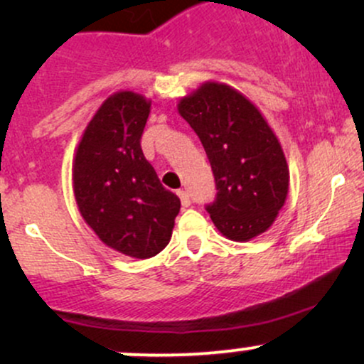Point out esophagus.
Returning a JSON list of instances; mask_svg holds the SVG:
<instances>
[{"instance_id": "1", "label": "esophagus", "mask_w": 364, "mask_h": 364, "mask_svg": "<svg viewBox=\"0 0 364 364\" xmlns=\"http://www.w3.org/2000/svg\"><path fill=\"white\" fill-rule=\"evenodd\" d=\"M178 196H179V198H181V205H183V207H190L191 200H190V195H188L186 191L179 190V191H178Z\"/></svg>"}]
</instances>
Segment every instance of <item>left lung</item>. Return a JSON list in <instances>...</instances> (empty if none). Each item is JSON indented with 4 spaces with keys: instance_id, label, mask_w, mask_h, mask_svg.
<instances>
[{
    "instance_id": "left-lung-1",
    "label": "left lung",
    "mask_w": 364,
    "mask_h": 364,
    "mask_svg": "<svg viewBox=\"0 0 364 364\" xmlns=\"http://www.w3.org/2000/svg\"><path fill=\"white\" fill-rule=\"evenodd\" d=\"M198 135L215 178L212 223L232 241H250L274 224L289 188V169L277 136L243 94L207 82L178 104Z\"/></svg>"
}]
</instances>
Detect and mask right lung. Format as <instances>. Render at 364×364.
Listing matches in <instances>:
<instances>
[{
	"instance_id": "add662e5",
	"label": "right lung",
	"mask_w": 364,
	"mask_h": 364,
	"mask_svg": "<svg viewBox=\"0 0 364 364\" xmlns=\"http://www.w3.org/2000/svg\"><path fill=\"white\" fill-rule=\"evenodd\" d=\"M150 101L116 92L87 124L73 161L78 210L99 240L133 258L156 257L173 235L181 202L141 152Z\"/></svg>"
}]
</instances>
